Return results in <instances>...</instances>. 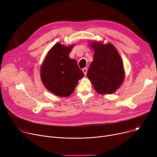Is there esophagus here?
I'll use <instances>...</instances> for the list:
<instances>
[{
  "label": "esophagus",
  "instance_id": "obj_1",
  "mask_svg": "<svg viewBox=\"0 0 157 157\" xmlns=\"http://www.w3.org/2000/svg\"><path fill=\"white\" fill-rule=\"evenodd\" d=\"M83 72L85 75L86 76V73H87V69L86 68H83Z\"/></svg>",
  "mask_w": 157,
  "mask_h": 157
}]
</instances>
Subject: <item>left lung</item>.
Segmentation results:
<instances>
[{
    "instance_id": "left-lung-1",
    "label": "left lung",
    "mask_w": 157,
    "mask_h": 157,
    "mask_svg": "<svg viewBox=\"0 0 157 157\" xmlns=\"http://www.w3.org/2000/svg\"><path fill=\"white\" fill-rule=\"evenodd\" d=\"M94 60L87 72V77L98 94H112L122 85L125 71L121 58L112 44L92 42Z\"/></svg>"
}]
</instances>
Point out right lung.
Segmentation results:
<instances>
[{
  "instance_id": "right-lung-1",
  "label": "right lung",
  "mask_w": 157,
  "mask_h": 157,
  "mask_svg": "<svg viewBox=\"0 0 157 157\" xmlns=\"http://www.w3.org/2000/svg\"><path fill=\"white\" fill-rule=\"evenodd\" d=\"M73 47L57 43L49 49L41 65V81L48 91L56 96H69L84 76L77 62L69 57Z\"/></svg>"
}]
</instances>
